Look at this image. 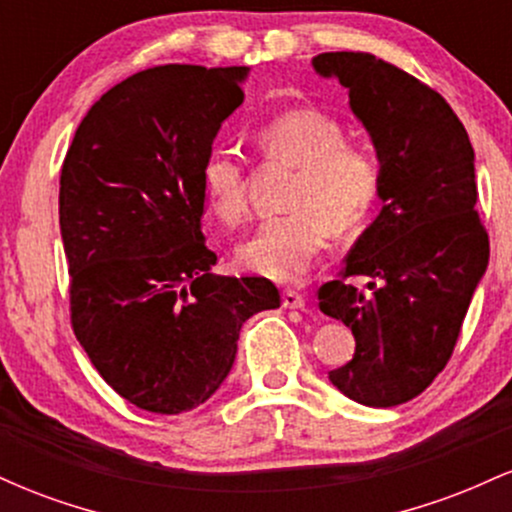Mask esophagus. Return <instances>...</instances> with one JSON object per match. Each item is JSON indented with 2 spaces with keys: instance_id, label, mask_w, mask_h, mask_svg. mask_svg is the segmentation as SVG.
Masks as SVG:
<instances>
[{
  "instance_id": "34e87169",
  "label": "esophagus",
  "mask_w": 512,
  "mask_h": 512,
  "mask_svg": "<svg viewBox=\"0 0 512 512\" xmlns=\"http://www.w3.org/2000/svg\"><path fill=\"white\" fill-rule=\"evenodd\" d=\"M281 305H284V308H289V310H303L305 308V298L298 291L289 289V291L281 293Z\"/></svg>"
}]
</instances>
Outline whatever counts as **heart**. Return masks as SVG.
<instances>
[{"label":"heart","instance_id":"b5f03b06","mask_svg":"<svg viewBox=\"0 0 512 512\" xmlns=\"http://www.w3.org/2000/svg\"><path fill=\"white\" fill-rule=\"evenodd\" d=\"M255 144L269 158L296 166L286 214L269 216L238 248V260L276 281H298L330 240L373 209L380 192L378 156L344 139L342 122L317 108H293L257 127ZM211 209L236 223L248 211L245 168L236 151H214L202 168Z\"/></svg>","mask_w":512,"mask_h":512}]
</instances>
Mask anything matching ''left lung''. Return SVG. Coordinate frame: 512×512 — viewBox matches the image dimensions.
<instances>
[{
  "instance_id": "obj_1",
  "label": "left lung",
  "mask_w": 512,
  "mask_h": 512,
  "mask_svg": "<svg viewBox=\"0 0 512 512\" xmlns=\"http://www.w3.org/2000/svg\"><path fill=\"white\" fill-rule=\"evenodd\" d=\"M320 76L349 91L380 161L383 209L317 291L320 310L356 339L332 385L366 407H397L450 361L474 289L489 264L474 149L452 108L416 76L370 52H322ZM368 275L370 294L348 281Z\"/></svg>"
}]
</instances>
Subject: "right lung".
<instances>
[{
    "mask_svg": "<svg viewBox=\"0 0 512 512\" xmlns=\"http://www.w3.org/2000/svg\"><path fill=\"white\" fill-rule=\"evenodd\" d=\"M245 76L197 64L132 74L93 103L62 163L74 334L105 383L154 414L207 402L243 322L281 305L264 276L211 272L202 233V168Z\"/></svg>",
    "mask_w": 512,
    "mask_h": 512,
    "instance_id": "add662e5",
    "label": "right lung"
}]
</instances>
